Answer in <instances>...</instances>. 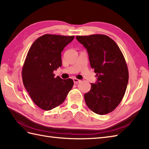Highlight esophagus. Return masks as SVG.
I'll return each instance as SVG.
<instances>
[{"label": "esophagus", "mask_w": 149, "mask_h": 149, "mask_svg": "<svg viewBox=\"0 0 149 149\" xmlns=\"http://www.w3.org/2000/svg\"><path fill=\"white\" fill-rule=\"evenodd\" d=\"M73 81H74V83H75V84H77V83H78L79 82H80V81H81L80 79H78L76 78H73Z\"/></svg>", "instance_id": "obj_1"}]
</instances>
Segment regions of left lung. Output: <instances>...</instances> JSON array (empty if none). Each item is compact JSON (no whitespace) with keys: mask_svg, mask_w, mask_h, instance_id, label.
<instances>
[{"mask_svg":"<svg viewBox=\"0 0 149 149\" xmlns=\"http://www.w3.org/2000/svg\"><path fill=\"white\" fill-rule=\"evenodd\" d=\"M87 50L90 66L97 81L84 95L90 110L100 115L113 111L120 104L128 85L129 73L124 56L113 40L108 36L94 34L77 36Z\"/></svg>","mask_w":149,"mask_h":149,"instance_id":"1","label":"left lung"}]
</instances>
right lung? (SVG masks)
<instances>
[{
    "label": "right lung",
    "mask_w": 149,
    "mask_h": 149,
    "mask_svg": "<svg viewBox=\"0 0 149 149\" xmlns=\"http://www.w3.org/2000/svg\"><path fill=\"white\" fill-rule=\"evenodd\" d=\"M74 36L45 34L29 49L22 68V79L33 102L45 111L62 104L73 86L71 78L54 77V71L62 66L61 52Z\"/></svg>",
    "instance_id": "obj_1"
}]
</instances>
